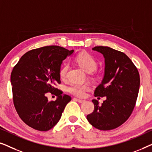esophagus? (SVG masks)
Masks as SVG:
<instances>
[{
  "label": "esophagus",
  "instance_id": "1",
  "mask_svg": "<svg viewBox=\"0 0 152 152\" xmlns=\"http://www.w3.org/2000/svg\"><path fill=\"white\" fill-rule=\"evenodd\" d=\"M74 99H75V100H77L78 102H80V103H82L85 102V100H84V99H78V98H74Z\"/></svg>",
  "mask_w": 152,
  "mask_h": 152
}]
</instances>
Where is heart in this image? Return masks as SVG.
<instances>
[{"label": "heart", "instance_id": "heart-1", "mask_svg": "<svg viewBox=\"0 0 152 152\" xmlns=\"http://www.w3.org/2000/svg\"><path fill=\"white\" fill-rule=\"evenodd\" d=\"M75 61L80 67H82L87 72H92L96 70L97 62L93 55L86 52H82L78 54L75 57ZM69 68L68 64H65L59 70V77L61 80L66 79ZM90 89L88 84H78L72 83L66 88V91L70 94L77 97H83L87 91Z\"/></svg>", "mask_w": 152, "mask_h": 152}]
</instances>
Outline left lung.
<instances>
[{"label": "left lung", "instance_id": "left-lung-1", "mask_svg": "<svg viewBox=\"0 0 152 152\" xmlns=\"http://www.w3.org/2000/svg\"><path fill=\"white\" fill-rule=\"evenodd\" d=\"M93 50L102 54L105 59L104 77L94 95L106 96L107 99L101 106L93 99L94 111L86 118L97 129L111 130L132 115L140 88V75L132 60L122 52L107 46H95Z\"/></svg>", "mask_w": 152, "mask_h": 152}]
</instances>
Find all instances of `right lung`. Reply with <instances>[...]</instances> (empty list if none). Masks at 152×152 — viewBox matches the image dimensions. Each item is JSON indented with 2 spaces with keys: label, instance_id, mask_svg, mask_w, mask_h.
I'll return each mask as SVG.
<instances>
[{
  "label": "right lung",
  "instance_id": "right-lung-1",
  "mask_svg": "<svg viewBox=\"0 0 152 152\" xmlns=\"http://www.w3.org/2000/svg\"><path fill=\"white\" fill-rule=\"evenodd\" d=\"M74 50L50 45L27 52L14 66L11 73L13 102L23 121L34 129L46 132L59 121L71 97L62 95L55 86L61 84L62 61ZM51 92L58 96L49 102Z\"/></svg>",
  "mask_w": 152,
  "mask_h": 152
}]
</instances>
